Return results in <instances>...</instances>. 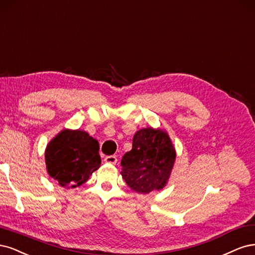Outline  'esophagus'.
Returning <instances> with one entry per match:
<instances>
[{
    "label": "esophagus",
    "mask_w": 255,
    "mask_h": 255,
    "mask_svg": "<svg viewBox=\"0 0 255 255\" xmlns=\"http://www.w3.org/2000/svg\"><path fill=\"white\" fill-rule=\"evenodd\" d=\"M105 162L109 163V164H116L118 162V158L116 155H107L105 158Z\"/></svg>",
    "instance_id": "obj_1"
}]
</instances>
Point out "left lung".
<instances>
[{
    "mask_svg": "<svg viewBox=\"0 0 255 255\" xmlns=\"http://www.w3.org/2000/svg\"><path fill=\"white\" fill-rule=\"evenodd\" d=\"M175 159V148L166 132L143 128L133 136L132 149L123 155L121 174L131 190L148 194L166 184Z\"/></svg>",
    "mask_w": 255,
    "mask_h": 255,
    "instance_id": "left-lung-1",
    "label": "left lung"
}]
</instances>
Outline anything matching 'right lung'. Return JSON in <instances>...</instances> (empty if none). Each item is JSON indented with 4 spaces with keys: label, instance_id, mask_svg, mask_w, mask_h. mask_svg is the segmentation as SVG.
<instances>
[{
    "label": "right lung",
    "instance_id": "1",
    "mask_svg": "<svg viewBox=\"0 0 255 255\" xmlns=\"http://www.w3.org/2000/svg\"><path fill=\"white\" fill-rule=\"evenodd\" d=\"M100 145L86 131L65 129L45 150L48 175L62 187H77L101 166Z\"/></svg>",
    "mask_w": 255,
    "mask_h": 255
}]
</instances>
